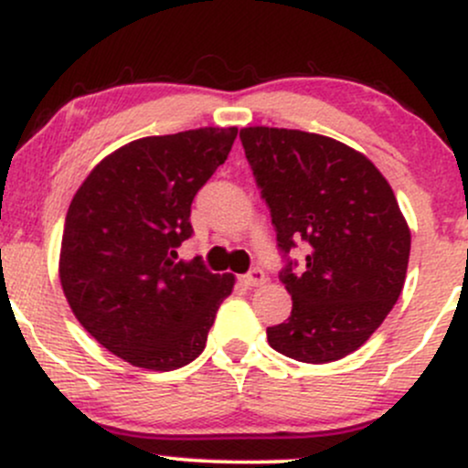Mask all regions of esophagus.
<instances>
[{
	"label": "esophagus",
	"mask_w": 468,
	"mask_h": 468,
	"mask_svg": "<svg viewBox=\"0 0 468 468\" xmlns=\"http://www.w3.org/2000/svg\"><path fill=\"white\" fill-rule=\"evenodd\" d=\"M241 282H244L249 288H260L266 283V275L261 268H252L250 272H246V275L241 277Z\"/></svg>",
	"instance_id": "esophagus-1"
}]
</instances>
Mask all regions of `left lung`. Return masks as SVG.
Listing matches in <instances>:
<instances>
[{"label": "left lung", "mask_w": 468, "mask_h": 468, "mask_svg": "<svg viewBox=\"0 0 468 468\" xmlns=\"http://www.w3.org/2000/svg\"><path fill=\"white\" fill-rule=\"evenodd\" d=\"M277 246L308 244L303 272L283 268L288 321L266 330L272 350L302 363H332L363 346L399 302L411 230L394 191L367 155L302 130L239 132Z\"/></svg>", "instance_id": "left-lung-1"}]
</instances>
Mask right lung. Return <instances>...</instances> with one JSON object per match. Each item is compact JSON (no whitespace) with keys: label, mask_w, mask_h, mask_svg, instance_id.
<instances>
[{"label":"right lung","mask_w":468,"mask_h":468,"mask_svg":"<svg viewBox=\"0 0 468 468\" xmlns=\"http://www.w3.org/2000/svg\"><path fill=\"white\" fill-rule=\"evenodd\" d=\"M238 127L147 136L105 155L69 202L58 279L79 324L133 367L171 372L197 358L235 277L178 261L191 202Z\"/></svg>","instance_id":"obj_1"}]
</instances>
